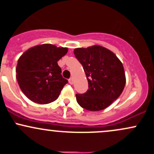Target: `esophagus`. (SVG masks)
<instances>
[{
  "instance_id": "obj_1",
  "label": "esophagus",
  "mask_w": 154,
  "mask_h": 154,
  "mask_svg": "<svg viewBox=\"0 0 154 154\" xmlns=\"http://www.w3.org/2000/svg\"><path fill=\"white\" fill-rule=\"evenodd\" d=\"M69 84L72 85L74 83V79L72 78V77H71L69 79Z\"/></svg>"
}]
</instances>
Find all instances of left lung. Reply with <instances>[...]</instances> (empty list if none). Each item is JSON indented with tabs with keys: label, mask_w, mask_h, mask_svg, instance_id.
Masks as SVG:
<instances>
[{
	"label": "left lung",
	"mask_w": 154,
	"mask_h": 154,
	"mask_svg": "<svg viewBox=\"0 0 154 154\" xmlns=\"http://www.w3.org/2000/svg\"><path fill=\"white\" fill-rule=\"evenodd\" d=\"M75 57L82 65L88 90L76 94L77 103L89 111H100L110 106L122 93L126 78L122 63L109 49L100 45L75 48Z\"/></svg>",
	"instance_id": "8db88e82"
}]
</instances>
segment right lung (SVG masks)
Segmentation results:
<instances>
[{"mask_svg": "<svg viewBox=\"0 0 154 154\" xmlns=\"http://www.w3.org/2000/svg\"><path fill=\"white\" fill-rule=\"evenodd\" d=\"M67 51V48L43 44L28 49L20 56L16 69L17 79L29 100L47 104L59 98L68 81L61 75L57 61Z\"/></svg>", "mask_w": 154, "mask_h": 154, "instance_id": "1", "label": "right lung"}]
</instances>
